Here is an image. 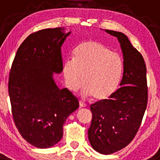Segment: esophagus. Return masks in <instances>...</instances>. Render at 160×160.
Here are the masks:
<instances>
[{"instance_id": "34e87169", "label": "esophagus", "mask_w": 160, "mask_h": 160, "mask_svg": "<svg viewBox=\"0 0 160 160\" xmlns=\"http://www.w3.org/2000/svg\"><path fill=\"white\" fill-rule=\"evenodd\" d=\"M79 106H80V107H87V104L83 102L82 101H79Z\"/></svg>"}]
</instances>
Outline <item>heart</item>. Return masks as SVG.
I'll list each match as a JSON object with an SVG mask.
<instances>
[{
  "mask_svg": "<svg viewBox=\"0 0 160 160\" xmlns=\"http://www.w3.org/2000/svg\"><path fill=\"white\" fill-rule=\"evenodd\" d=\"M123 73V61L102 43L88 40L81 42L73 51V61L63 63L66 87L71 91L81 88L83 94L103 100L118 89Z\"/></svg>",
  "mask_w": 160,
  "mask_h": 160,
  "instance_id": "heart-1",
  "label": "heart"
}]
</instances>
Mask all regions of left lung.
Segmentation results:
<instances>
[{
    "label": "left lung",
    "mask_w": 160,
    "mask_h": 160,
    "mask_svg": "<svg viewBox=\"0 0 160 160\" xmlns=\"http://www.w3.org/2000/svg\"><path fill=\"white\" fill-rule=\"evenodd\" d=\"M118 38L123 53L121 87L108 99L90 105L92 120L88 138L96 152L104 155L127 147L135 138L148 105L147 68L142 54L124 33L106 29Z\"/></svg>",
    "instance_id": "8db88e82"
}]
</instances>
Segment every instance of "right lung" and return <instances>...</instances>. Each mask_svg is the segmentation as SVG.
<instances>
[{
	"mask_svg": "<svg viewBox=\"0 0 160 160\" xmlns=\"http://www.w3.org/2000/svg\"><path fill=\"white\" fill-rule=\"evenodd\" d=\"M62 28L32 32L17 51L8 77L14 123L22 138L38 148H48L63 135L67 117L79 106L67 88L55 84L53 73L62 71L61 48L66 37Z\"/></svg>",
	"mask_w": 160,
	"mask_h": 160,
	"instance_id": "right-lung-1",
	"label": "right lung"
}]
</instances>
